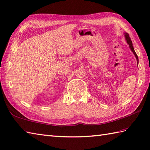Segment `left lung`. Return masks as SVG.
Listing matches in <instances>:
<instances>
[{
  "label": "left lung",
  "instance_id": "1",
  "mask_svg": "<svg viewBox=\"0 0 150 150\" xmlns=\"http://www.w3.org/2000/svg\"><path fill=\"white\" fill-rule=\"evenodd\" d=\"M125 38H126V40H127V43H128V45H129V47H130V50H132L133 54H134L136 58H137V64H138V56H137V54H136V52H135V51H134V48H133L132 43L131 40H130V37H129V34L127 33H125Z\"/></svg>",
  "mask_w": 150,
  "mask_h": 150
}]
</instances>
